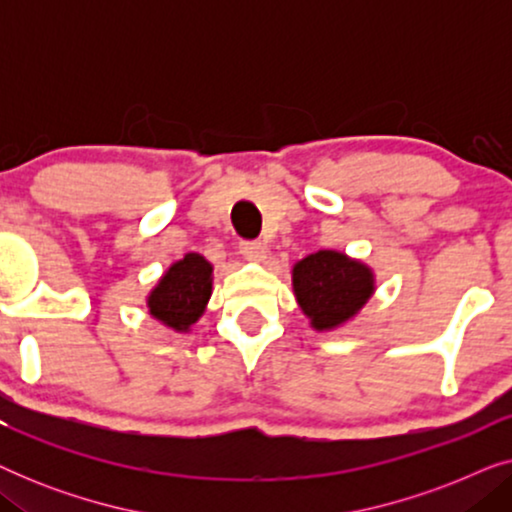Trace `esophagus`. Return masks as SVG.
<instances>
[{
    "label": "esophagus",
    "instance_id": "34e87169",
    "mask_svg": "<svg viewBox=\"0 0 512 512\" xmlns=\"http://www.w3.org/2000/svg\"><path fill=\"white\" fill-rule=\"evenodd\" d=\"M240 254L249 261H263L265 258V247L258 240H242L240 242Z\"/></svg>",
    "mask_w": 512,
    "mask_h": 512
}]
</instances>
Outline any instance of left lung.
<instances>
[{"label": "left lung", "mask_w": 512, "mask_h": 512, "mask_svg": "<svg viewBox=\"0 0 512 512\" xmlns=\"http://www.w3.org/2000/svg\"><path fill=\"white\" fill-rule=\"evenodd\" d=\"M296 300L317 331L345 324L375 291L368 265L340 251H317L293 265Z\"/></svg>", "instance_id": "obj_1"}]
</instances>
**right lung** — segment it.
<instances>
[{
    "label": "right lung",
    "instance_id": "add662e5",
    "mask_svg": "<svg viewBox=\"0 0 512 512\" xmlns=\"http://www.w3.org/2000/svg\"><path fill=\"white\" fill-rule=\"evenodd\" d=\"M212 296V265L200 254H186L151 291L149 312L174 331H188L205 312Z\"/></svg>",
    "mask_w": 512,
    "mask_h": 512
}]
</instances>
